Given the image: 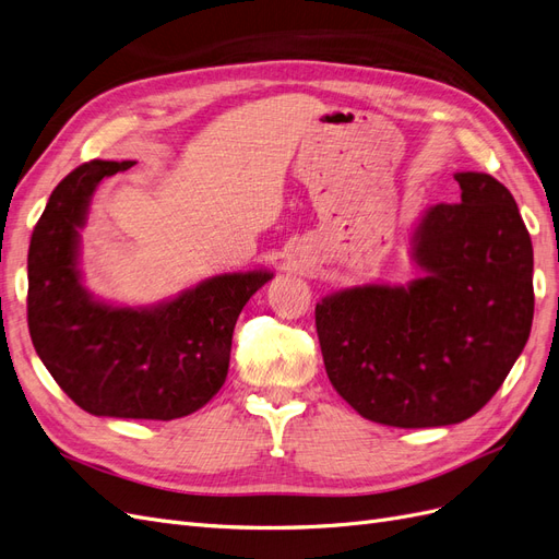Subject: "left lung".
<instances>
[{"label":"left lung","instance_id":"1","mask_svg":"<svg viewBox=\"0 0 559 559\" xmlns=\"http://www.w3.org/2000/svg\"><path fill=\"white\" fill-rule=\"evenodd\" d=\"M454 179L462 200L429 207L413 233L421 277L317 302L329 380L378 425L445 427L476 415L532 331L534 251L511 191L485 173Z\"/></svg>","mask_w":559,"mask_h":559}]
</instances>
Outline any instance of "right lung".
I'll list each match as a JSON object with an SVG mask.
<instances>
[{
  "mask_svg": "<svg viewBox=\"0 0 559 559\" xmlns=\"http://www.w3.org/2000/svg\"><path fill=\"white\" fill-rule=\"evenodd\" d=\"M132 165L83 163L50 193L29 240L27 326L48 373L79 408L167 421L222 389L235 321L273 273L216 275L151 308L95 300L81 282L79 230L97 183Z\"/></svg>",
  "mask_w": 559,
  "mask_h": 559,
  "instance_id": "1",
  "label": "right lung"
}]
</instances>
